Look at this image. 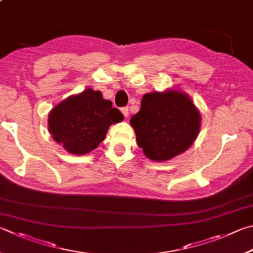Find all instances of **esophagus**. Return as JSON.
Here are the masks:
<instances>
[{"mask_svg": "<svg viewBox=\"0 0 253 253\" xmlns=\"http://www.w3.org/2000/svg\"><path fill=\"white\" fill-rule=\"evenodd\" d=\"M121 111H122L124 116H125L126 118H127L128 116H129V112H128V107H123V108L121 109Z\"/></svg>", "mask_w": 253, "mask_h": 253, "instance_id": "esophagus-1", "label": "esophagus"}]
</instances>
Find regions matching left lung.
Instances as JSON below:
<instances>
[{
    "mask_svg": "<svg viewBox=\"0 0 253 253\" xmlns=\"http://www.w3.org/2000/svg\"><path fill=\"white\" fill-rule=\"evenodd\" d=\"M137 144L153 162L180 155L199 135L201 115L185 91L169 88L142 96L140 111L130 118Z\"/></svg>",
    "mask_w": 253,
    "mask_h": 253,
    "instance_id": "1",
    "label": "left lung"
}]
</instances>
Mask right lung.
Masks as SVG:
<instances>
[{"label": "right lung", "mask_w": 253, "mask_h": 253, "mask_svg": "<svg viewBox=\"0 0 253 253\" xmlns=\"http://www.w3.org/2000/svg\"><path fill=\"white\" fill-rule=\"evenodd\" d=\"M123 119V114L99 90L87 88L54 106L47 127L53 139L68 153L86 155L105 139L109 126Z\"/></svg>", "instance_id": "right-lung-1"}]
</instances>
